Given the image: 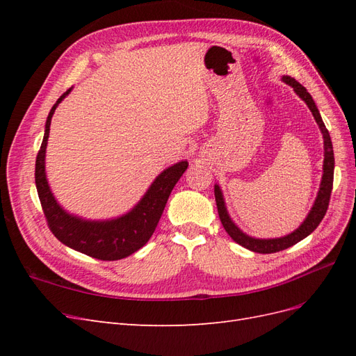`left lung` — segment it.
Wrapping results in <instances>:
<instances>
[{"instance_id": "left-lung-1", "label": "left lung", "mask_w": 356, "mask_h": 356, "mask_svg": "<svg viewBox=\"0 0 356 356\" xmlns=\"http://www.w3.org/2000/svg\"><path fill=\"white\" fill-rule=\"evenodd\" d=\"M282 80L286 84H289L291 88L294 89V92L300 96V98L306 102V105L309 106L312 114H314L315 120L321 129L322 138H324V174H322L316 200L314 203V207H312L310 212L307 213L306 220L301 222L300 227L297 230H294L293 233L284 236V238H276V239H255V238H251V236H248L246 233H243L238 227V225L232 221L230 215L227 212V208H225L222 191L218 184H215V190H213L215 202H217L218 215H220V220L222 222V227L225 229V232L229 233V236L236 243H239L243 248H246V250L258 252V254H272V252L282 251V250H286V248H289V246L296 245L297 242L303 241L305 238H307V236L318 227L322 218L325 217V212L328 209V203H330L331 190H332V179H334L332 143H331V138H330L327 127H325L324 122H322L321 114L316 108L315 101L312 99L310 93L303 88V86H301L298 81H296V79L289 77V75H284Z\"/></svg>"}]
</instances>
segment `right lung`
Masks as SVG:
<instances>
[{
    "instance_id": "right-lung-1",
    "label": "right lung",
    "mask_w": 356,
    "mask_h": 356,
    "mask_svg": "<svg viewBox=\"0 0 356 356\" xmlns=\"http://www.w3.org/2000/svg\"><path fill=\"white\" fill-rule=\"evenodd\" d=\"M71 89L60 96L47 115L44 138H42L35 160V186L38 197L49 229L63 245L81 254L98 258V260H122V258L136 252L152 238L161 213H163L170 191L174 190L178 179L188 168V163L186 160L178 161L174 166H169L161 172L149 186L144 197L135 204L134 209L122 217L105 221H92L68 213L50 191L46 177V147L51 117L55 114L56 106L65 99Z\"/></svg>"
}]
</instances>
